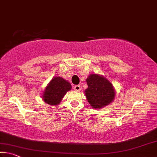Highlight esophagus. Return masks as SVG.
Returning <instances> with one entry per match:
<instances>
[{
  "instance_id": "obj_1",
  "label": "esophagus",
  "mask_w": 157,
  "mask_h": 157,
  "mask_svg": "<svg viewBox=\"0 0 157 157\" xmlns=\"http://www.w3.org/2000/svg\"><path fill=\"white\" fill-rule=\"evenodd\" d=\"M74 90L77 91H79L81 90V86L80 85H75L74 86Z\"/></svg>"
}]
</instances>
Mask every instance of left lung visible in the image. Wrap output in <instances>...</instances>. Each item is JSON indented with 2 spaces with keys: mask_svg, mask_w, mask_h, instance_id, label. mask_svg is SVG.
<instances>
[{
  "mask_svg": "<svg viewBox=\"0 0 157 157\" xmlns=\"http://www.w3.org/2000/svg\"><path fill=\"white\" fill-rule=\"evenodd\" d=\"M86 81L88 88L84 90V94L91 108L99 110L114 101L116 91L113 84L103 75L90 74Z\"/></svg>",
  "mask_w": 157,
  "mask_h": 157,
  "instance_id": "8db88e82",
  "label": "left lung"
}]
</instances>
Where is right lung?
Listing matches in <instances>:
<instances>
[{
  "mask_svg": "<svg viewBox=\"0 0 157 157\" xmlns=\"http://www.w3.org/2000/svg\"><path fill=\"white\" fill-rule=\"evenodd\" d=\"M71 89L72 86L69 82L61 77H54L44 89L42 98L49 105H57Z\"/></svg>",
  "mask_w": 157,
  "mask_h": 157,
  "instance_id": "obj_1",
  "label": "right lung"
}]
</instances>
